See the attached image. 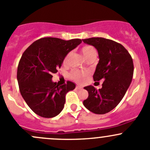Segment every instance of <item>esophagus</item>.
<instances>
[{
    "label": "esophagus",
    "mask_w": 150,
    "mask_h": 150,
    "mask_svg": "<svg viewBox=\"0 0 150 150\" xmlns=\"http://www.w3.org/2000/svg\"><path fill=\"white\" fill-rule=\"evenodd\" d=\"M81 87H80V86H76V87H75V89L76 90H80V89H81Z\"/></svg>",
    "instance_id": "34e87169"
}]
</instances>
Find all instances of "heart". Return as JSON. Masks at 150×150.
<instances>
[{"label": "heart", "instance_id": "b5f03b06", "mask_svg": "<svg viewBox=\"0 0 150 150\" xmlns=\"http://www.w3.org/2000/svg\"><path fill=\"white\" fill-rule=\"evenodd\" d=\"M81 51L83 56L85 57V58H86V59H87L88 57H90L96 55V54H97L96 49L93 46H91V45H84V46L82 47ZM68 57L69 54H67V56H66V57L64 58V63L67 62V59H68ZM86 75H87V72H80V71L77 70L72 71V72L70 73V76L72 77L73 79L76 80L78 82H83V80H84L85 78L86 77Z\"/></svg>", "mask_w": 150, "mask_h": 150}]
</instances>
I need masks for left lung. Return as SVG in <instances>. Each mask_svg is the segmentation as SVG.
Here are the masks:
<instances>
[{
  "label": "left lung",
  "mask_w": 150,
  "mask_h": 150,
  "mask_svg": "<svg viewBox=\"0 0 150 150\" xmlns=\"http://www.w3.org/2000/svg\"><path fill=\"white\" fill-rule=\"evenodd\" d=\"M83 41L95 47L98 52L94 81L104 80L100 89L92 86L84 88L88 97L83 105L91 112L104 114L116 108L125 95L133 77V60L123 45L111 39L93 37Z\"/></svg>",
  "instance_id": "obj_1"
}]
</instances>
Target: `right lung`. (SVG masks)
Wrapping results in <instances>:
<instances>
[{
    "mask_svg": "<svg viewBox=\"0 0 150 150\" xmlns=\"http://www.w3.org/2000/svg\"><path fill=\"white\" fill-rule=\"evenodd\" d=\"M81 42L80 39L66 41L44 37L23 53L17 70L18 87L23 98L36 114L52 118L62 111L66 93L75 85L70 81L62 86L53 83L52 74L57 72L66 55Z\"/></svg>",
    "mask_w": 150,
    "mask_h": 150,
    "instance_id": "add662e5",
    "label": "right lung"
}]
</instances>
